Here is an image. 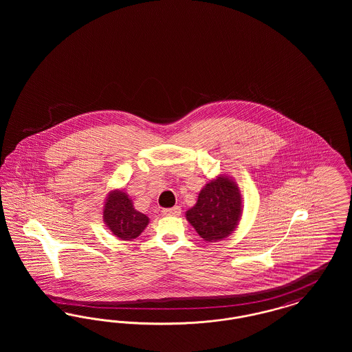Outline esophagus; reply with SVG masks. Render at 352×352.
<instances>
[{"mask_svg":"<svg viewBox=\"0 0 352 352\" xmlns=\"http://www.w3.org/2000/svg\"><path fill=\"white\" fill-rule=\"evenodd\" d=\"M162 214L164 215H171V217H178V215H181V207L179 206H175V207H173V208H164L162 210Z\"/></svg>","mask_w":352,"mask_h":352,"instance_id":"obj_1","label":"esophagus"}]
</instances>
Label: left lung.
Instances as JSON below:
<instances>
[{
  "label": "left lung",
  "instance_id": "left-lung-1",
  "mask_svg": "<svg viewBox=\"0 0 352 352\" xmlns=\"http://www.w3.org/2000/svg\"><path fill=\"white\" fill-rule=\"evenodd\" d=\"M241 214V195L227 177H218L203 187L197 204L186 218L206 241H218L232 234Z\"/></svg>",
  "mask_w": 352,
  "mask_h": 352
}]
</instances>
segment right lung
Listing matches in <instances>:
<instances>
[{
	"mask_svg": "<svg viewBox=\"0 0 352 352\" xmlns=\"http://www.w3.org/2000/svg\"><path fill=\"white\" fill-rule=\"evenodd\" d=\"M104 220L109 230L122 240H132L149 223L146 215L135 211L133 203L122 191L112 192L104 207Z\"/></svg>",
	"mask_w": 352,
	"mask_h": 352,
	"instance_id": "1",
	"label": "right lung"
}]
</instances>
